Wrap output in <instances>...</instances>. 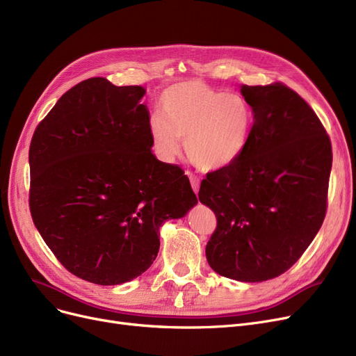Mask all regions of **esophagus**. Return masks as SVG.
<instances>
[{"label":"esophagus","mask_w":356,"mask_h":356,"mask_svg":"<svg viewBox=\"0 0 356 356\" xmlns=\"http://www.w3.org/2000/svg\"><path fill=\"white\" fill-rule=\"evenodd\" d=\"M188 176H189V180H191L192 189L195 191V193H198V191H200V179L196 177L193 173H191V171H188Z\"/></svg>","instance_id":"obj_1"}]
</instances>
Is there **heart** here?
<instances>
[{"instance_id": "b5f03b06", "label": "heart", "mask_w": 356, "mask_h": 356, "mask_svg": "<svg viewBox=\"0 0 356 356\" xmlns=\"http://www.w3.org/2000/svg\"><path fill=\"white\" fill-rule=\"evenodd\" d=\"M158 105L161 115L151 118L148 130L163 160L179 154L180 139L189 160L205 171L225 168L242 154L252 126L243 97L186 81L167 88Z\"/></svg>"}]
</instances>
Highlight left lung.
<instances>
[{
    "mask_svg": "<svg viewBox=\"0 0 356 356\" xmlns=\"http://www.w3.org/2000/svg\"><path fill=\"white\" fill-rule=\"evenodd\" d=\"M254 123L230 165L207 175L200 201L217 217L205 254L225 277L257 283L291 268L318 233L327 211L332 142L293 89L243 85Z\"/></svg>",
    "mask_w": 356,
    "mask_h": 356,
    "instance_id": "8db88e82",
    "label": "left lung"
}]
</instances>
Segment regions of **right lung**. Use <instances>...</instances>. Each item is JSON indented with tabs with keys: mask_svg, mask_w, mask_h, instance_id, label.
<instances>
[{
	"mask_svg": "<svg viewBox=\"0 0 356 356\" xmlns=\"http://www.w3.org/2000/svg\"><path fill=\"white\" fill-rule=\"evenodd\" d=\"M143 94L86 79L38 124L29 148L38 232L72 274L101 286L147 271L160 226L198 202L185 171L151 152Z\"/></svg>",
	"mask_w": 356,
	"mask_h": 356,
	"instance_id": "1",
	"label": "right lung"
}]
</instances>
